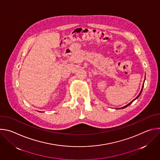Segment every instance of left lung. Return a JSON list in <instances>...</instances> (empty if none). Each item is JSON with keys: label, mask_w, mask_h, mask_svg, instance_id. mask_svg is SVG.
<instances>
[{"label": "left lung", "mask_w": 160, "mask_h": 160, "mask_svg": "<svg viewBox=\"0 0 160 160\" xmlns=\"http://www.w3.org/2000/svg\"><path fill=\"white\" fill-rule=\"evenodd\" d=\"M143 87H144V84H143V85H142V89H141V92H140V93H139V94L138 95V97H137L135 99H134L133 101H131L130 103H128L127 105H126V106H123V107H122V108H119V109H123V108H125L127 107L128 106L130 105V104H132V102H133V101H135L136 99H138V98L140 96V95L141 94V92H142V88H143Z\"/></svg>", "instance_id": "1"}]
</instances>
